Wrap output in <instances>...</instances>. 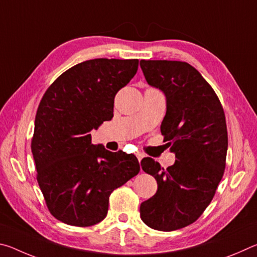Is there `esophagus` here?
I'll return each mask as SVG.
<instances>
[{
  "label": "esophagus",
  "mask_w": 257,
  "mask_h": 257,
  "mask_svg": "<svg viewBox=\"0 0 257 257\" xmlns=\"http://www.w3.org/2000/svg\"><path fill=\"white\" fill-rule=\"evenodd\" d=\"M136 156H137V159H138L139 162H141V161L145 158V155L143 154V153H141V152H137V153H136Z\"/></svg>",
  "instance_id": "34e87169"
}]
</instances>
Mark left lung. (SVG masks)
Masks as SVG:
<instances>
[{
	"label": "left lung",
	"mask_w": 257,
	"mask_h": 257,
	"mask_svg": "<svg viewBox=\"0 0 257 257\" xmlns=\"http://www.w3.org/2000/svg\"><path fill=\"white\" fill-rule=\"evenodd\" d=\"M141 68L147 84L167 99L161 133L177 159L167 169L142 160L158 190L141 204V217L152 229L172 231L195 222L214 196L225 168L227 123L215 92L190 64L142 60Z\"/></svg>",
	"instance_id": "1"
}]
</instances>
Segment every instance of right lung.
<instances>
[{"instance_id": "1", "label": "right lung", "mask_w": 257, "mask_h": 257, "mask_svg": "<svg viewBox=\"0 0 257 257\" xmlns=\"http://www.w3.org/2000/svg\"><path fill=\"white\" fill-rule=\"evenodd\" d=\"M137 69L136 59L85 61L63 72L38 105L32 141L37 181L61 222H101L112 191L141 170L134 154L93 145L89 134L112 118L115 94Z\"/></svg>"}]
</instances>
